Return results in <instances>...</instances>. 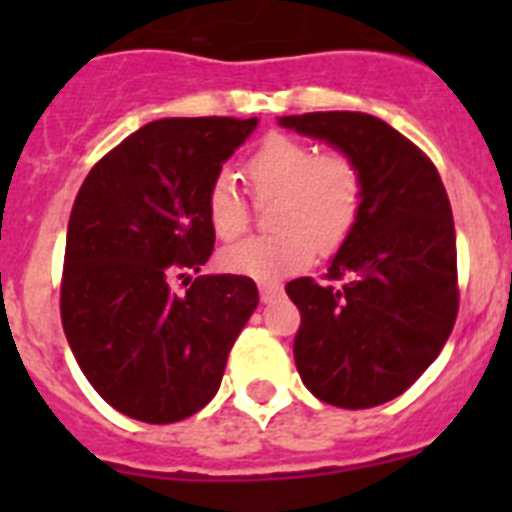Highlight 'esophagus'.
<instances>
[{
    "label": "esophagus",
    "mask_w": 512,
    "mask_h": 512,
    "mask_svg": "<svg viewBox=\"0 0 512 512\" xmlns=\"http://www.w3.org/2000/svg\"><path fill=\"white\" fill-rule=\"evenodd\" d=\"M259 292H261V300L271 302V300H277V297L282 295V287H279V284H274V282H261Z\"/></svg>",
    "instance_id": "34e87169"
}]
</instances>
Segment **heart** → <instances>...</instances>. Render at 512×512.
<instances>
[{"label": "heart", "mask_w": 512, "mask_h": 512, "mask_svg": "<svg viewBox=\"0 0 512 512\" xmlns=\"http://www.w3.org/2000/svg\"><path fill=\"white\" fill-rule=\"evenodd\" d=\"M253 197L271 202L274 233L253 235L220 253L230 274L277 282L305 269L315 253H333L346 243L364 205V176L348 153L318 151L307 140L271 133L243 161ZM207 220L220 241H235L251 225V207L228 176L207 189Z\"/></svg>", "instance_id": "heart-1"}]
</instances>
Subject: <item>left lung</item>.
<instances>
[{"label":"left lung","instance_id":"obj_1","mask_svg":"<svg viewBox=\"0 0 512 512\" xmlns=\"http://www.w3.org/2000/svg\"><path fill=\"white\" fill-rule=\"evenodd\" d=\"M354 158L364 176L356 228L325 279H292L297 372L318 400L364 410L395 400L436 361L459 312L449 194L413 140L364 112L279 120Z\"/></svg>","mask_w":512,"mask_h":512}]
</instances>
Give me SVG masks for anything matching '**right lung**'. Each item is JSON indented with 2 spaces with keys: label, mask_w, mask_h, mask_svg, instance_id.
I'll use <instances>...</instances> for the list:
<instances>
[{
  "label": "right lung",
  "mask_w": 512,
  "mask_h": 512,
  "mask_svg": "<svg viewBox=\"0 0 512 512\" xmlns=\"http://www.w3.org/2000/svg\"><path fill=\"white\" fill-rule=\"evenodd\" d=\"M256 117H166L104 153L81 184L66 233L61 323L104 402L143 423H176L215 397L259 289L251 277L171 279L215 248L207 189Z\"/></svg>",
  "instance_id": "obj_1"
}]
</instances>
